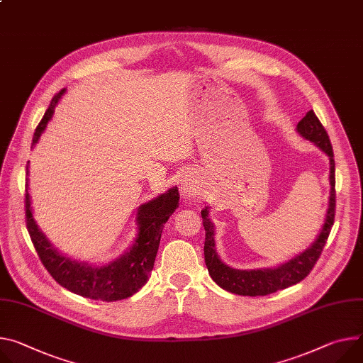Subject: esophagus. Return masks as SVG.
Masks as SVG:
<instances>
[{
	"instance_id": "34e87169",
	"label": "esophagus",
	"mask_w": 363,
	"mask_h": 363,
	"mask_svg": "<svg viewBox=\"0 0 363 363\" xmlns=\"http://www.w3.org/2000/svg\"><path fill=\"white\" fill-rule=\"evenodd\" d=\"M196 188H199V182H196L195 177L192 172H185L181 178L179 182V189L185 196H194L196 192Z\"/></svg>"
}]
</instances>
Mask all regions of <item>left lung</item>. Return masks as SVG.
I'll list each match as a JSON object with an SVG mask.
<instances>
[{"instance_id": "8db88e82", "label": "left lung", "mask_w": 363, "mask_h": 363, "mask_svg": "<svg viewBox=\"0 0 363 363\" xmlns=\"http://www.w3.org/2000/svg\"><path fill=\"white\" fill-rule=\"evenodd\" d=\"M296 131L306 139L314 143L320 150H323L330 160V195H328V206L324 217V223L321 225L320 233L315 240L300 255L294 256L292 259L281 263L274 268H260V269H236L225 265L220 259L216 250V227L210 220V207L203 208L201 217L206 228V243H204V257L206 265L208 268V274L213 281L221 286L223 289L238 294V295H268L277 292L279 289H285L291 285L298 284L303 281L314 268L317 259L320 257L323 247L330 235L332 225L335 223V208H336V179H335V159H333V147L328 139V135L314 111H308L306 117L296 124Z\"/></svg>"}]
</instances>
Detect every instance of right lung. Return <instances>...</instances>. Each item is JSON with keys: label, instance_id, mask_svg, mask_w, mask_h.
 <instances>
[{"label": "right lung", "instance_id": "right-lung-1", "mask_svg": "<svg viewBox=\"0 0 363 363\" xmlns=\"http://www.w3.org/2000/svg\"><path fill=\"white\" fill-rule=\"evenodd\" d=\"M67 89L63 88L52 98L49 108L36 127L31 147H35L39 142L48 123L52 120L55 107ZM178 206L179 192L177 186L169 188L156 199L142 204L136 214L138 236L131 246L121 256L106 263V265H91L88 262L71 259L69 256L60 253L49 242L35 217H33L28 184L26 182L27 230L45 268L63 288L96 301L110 303L128 298L147 282L159 249L163 224L168 221Z\"/></svg>", "mask_w": 363, "mask_h": 363}]
</instances>
